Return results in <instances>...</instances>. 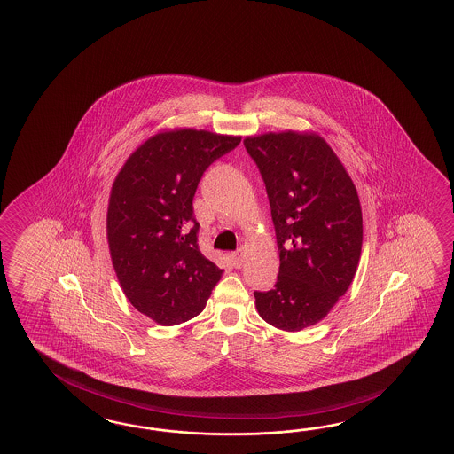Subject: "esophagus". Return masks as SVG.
<instances>
[{
	"label": "esophagus",
	"instance_id": "esophagus-1",
	"mask_svg": "<svg viewBox=\"0 0 454 454\" xmlns=\"http://www.w3.org/2000/svg\"><path fill=\"white\" fill-rule=\"evenodd\" d=\"M231 260H232L233 268H240L243 263L242 250H237V252H233V254H231Z\"/></svg>",
	"mask_w": 454,
	"mask_h": 454
}]
</instances>
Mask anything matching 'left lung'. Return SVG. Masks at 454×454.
<instances>
[{"mask_svg": "<svg viewBox=\"0 0 454 454\" xmlns=\"http://www.w3.org/2000/svg\"><path fill=\"white\" fill-rule=\"evenodd\" d=\"M270 200L279 274L254 291L258 314L287 332L310 327L347 293L363 245L358 192L327 142L316 134H263L243 140Z\"/></svg>", "mask_w": 454, "mask_h": 454, "instance_id": "8db88e82", "label": "left lung"}]
</instances>
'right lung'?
Returning <instances> with one entry per match:
<instances>
[{
    "mask_svg": "<svg viewBox=\"0 0 454 454\" xmlns=\"http://www.w3.org/2000/svg\"><path fill=\"white\" fill-rule=\"evenodd\" d=\"M240 140L194 129L161 132L127 159L113 184V266L129 302L160 325L200 314L221 279V268L200 254L192 200L204 171Z\"/></svg>",
    "mask_w": 454,
    "mask_h": 454,
    "instance_id": "obj_1",
    "label": "right lung"
}]
</instances>
